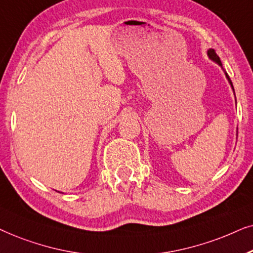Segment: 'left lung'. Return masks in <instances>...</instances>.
I'll return each mask as SVG.
<instances>
[{
	"label": "left lung",
	"mask_w": 253,
	"mask_h": 253,
	"mask_svg": "<svg viewBox=\"0 0 253 253\" xmlns=\"http://www.w3.org/2000/svg\"><path fill=\"white\" fill-rule=\"evenodd\" d=\"M208 55H210V58H211V60H214L215 62H217L218 65L222 66L221 60H220V58H218V55H217L216 52H215L214 49H210V50H208ZM225 76H227V79H228V81H229V83H230V84H231V86H232V82H231L230 77H229V75H228L227 73H225ZM232 90H234V86H232Z\"/></svg>",
	"instance_id": "left-lung-1"
}]
</instances>
